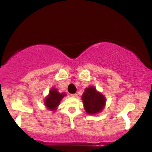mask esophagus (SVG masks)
I'll return each instance as SVG.
<instances>
[{"label":"esophagus","instance_id":"34e87169","mask_svg":"<svg viewBox=\"0 0 152 152\" xmlns=\"http://www.w3.org/2000/svg\"><path fill=\"white\" fill-rule=\"evenodd\" d=\"M71 96L72 97H76V96H77V94H71Z\"/></svg>","mask_w":152,"mask_h":152}]
</instances>
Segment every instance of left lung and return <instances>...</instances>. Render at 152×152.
Returning a JSON list of instances; mask_svg holds the SVG:
<instances>
[{"label": "left lung", "mask_w": 152, "mask_h": 152, "mask_svg": "<svg viewBox=\"0 0 152 152\" xmlns=\"http://www.w3.org/2000/svg\"><path fill=\"white\" fill-rule=\"evenodd\" d=\"M82 101L86 113L91 115L101 112L106 104L105 97L97 91L94 86H90L85 89L82 95Z\"/></svg>", "instance_id": "obj_1"}]
</instances>
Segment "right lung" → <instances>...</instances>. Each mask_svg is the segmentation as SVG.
Returning <instances> with one entry per match:
<instances>
[{"label": "right lung", "mask_w": 152, "mask_h": 152, "mask_svg": "<svg viewBox=\"0 0 152 152\" xmlns=\"http://www.w3.org/2000/svg\"><path fill=\"white\" fill-rule=\"evenodd\" d=\"M66 94L58 93L56 88H53L49 91L48 96L45 99L44 104L46 106L47 109L50 111H55L60 104L61 99L65 96Z\"/></svg>", "instance_id": "right-lung-1"}]
</instances>
